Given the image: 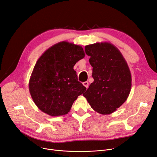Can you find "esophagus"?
<instances>
[{
	"label": "esophagus",
	"instance_id": "1",
	"mask_svg": "<svg viewBox=\"0 0 157 157\" xmlns=\"http://www.w3.org/2000/svg\"><path fill=\"white\" fill-rule=\"evenodd\" d=\"M83 85L86 88H88V86H89V83H88V81H85V82H83Z\"/></svg>",
	"mask_w": 157,
	"mask_h": 157
}]
</instances>
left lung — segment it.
I'll return each mask as SVG.
<instances>
[{"mask_svg": "<svg viewBox=\"0 0 157 157\" xmlns=\"http://www.w3.org/2000/svg\"><path fill=\"white\" fill-rule=\"evenodd\" d=\"M94 82L83 94L98 113L109 114L124 103L132 86L131 73L119 49L108 42L85 46Z\"/></svg>", "mask_w": 157, "mask_h": 157, "instance_id": "left-lung-1", "label": "left lung"}]
</instances>
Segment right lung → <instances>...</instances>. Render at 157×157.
Masks as SVG:
<instances>
[{"label": "right lung", "mask_w": 157, "mask_h": 157, "mask_svg": "<svg viewBox=\"0 0 157 157\" xmlns=\"http://www.w3.org/2000/svg\"><path fill=\"white\" fill-rule=\"evenodd\" d=\"M85 54L79 45L62 41L49 48L37 60L29 88L33 101L52 117L67 114L86 87L78 81L74 66Z\"/></svg>", "instance_id": "obj_1"}]
</instances>
